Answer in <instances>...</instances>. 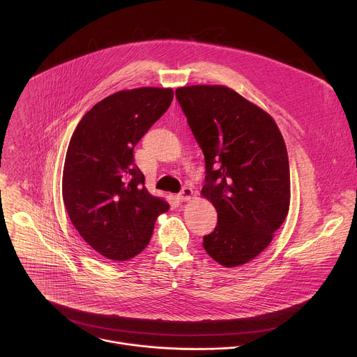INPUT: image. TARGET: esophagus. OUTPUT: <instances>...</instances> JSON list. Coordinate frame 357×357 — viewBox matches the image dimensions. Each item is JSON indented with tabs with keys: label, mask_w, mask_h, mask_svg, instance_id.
Returning a JSON list of instances; mask_svg holds the SVG:
<instances>
[{
	"label": "esophagus",
	"mask_w": 357,
	"mask_h": 357,
	"mask_svg": "<svg viewBox=\"0 0 357 357\" xmlns=\"http://www.w3.org/2000/svg\"><path fill=\"white\" fill-rule=\"evenodd\" d=\"M192 196H193V190H192V188H188V186H183L182 190L179 192V195H178V197H179L182 202L190 200Z\"/></svg>",
	"instance_id": "obj_1"
}]
</instances>
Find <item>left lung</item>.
<instances>
[{"mask_svg": "<svg viewBox=\"0 0 357 357\" xmlns=\"http://www.w3.org/2000/svg\"><path fill=\"white\" fill-rule=\"evenodd\" d=\"M176 98L204 154L202 196L218 218L203 247L224 268L245 265L266 250L289 213L283 136L266 110L228 86H179Z\"/></svg>", "mask_w": 357, "mask_h": 357, "instance_id": "obj_1", "label": "left lung"}]
</instances>
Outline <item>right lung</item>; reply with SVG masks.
I'll use <instances>...</instances> for the list:
<instances>
[{"instance_id": "add662e5", "label": "right lung", "mask_w": 357, "mask_h": 357, "mask_svg": "<svg viewBox=\"0 0 357 357\" xmlns=\"http://www.w3.org/2000/svg\"><path fill=\"white\" fill-rule=\"evenodd\" d=\"M172 88L114 92L77 125L64 161L63 200L84 241L110 261H128L150 243L155 220L169 208L153 196L133 149L164 114Z\"/></svg>"}]
</instances>
